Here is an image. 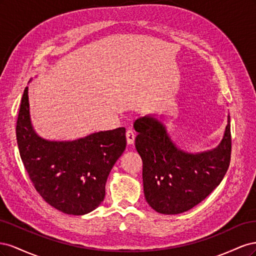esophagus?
<instances>
[{
    "label": "esophagus",
    "mask_w": 256,
    "mask_h": 256,
    "mask_svg": "<svg viewBox=\"0 0 256 256\" xmlns=\"http://www.w3.org/2000/svg\"><path fill=\"white\" fill-rule=\"evenodd\" d=\"M134 138H136V134L132 130H128L126 132V141H127V145H132L134 143Z\"/></svg>",
    "instance_id": "esophagus-1"
}]
</instances>
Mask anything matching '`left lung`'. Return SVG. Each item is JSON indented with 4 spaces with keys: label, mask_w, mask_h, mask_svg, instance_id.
<instances>
[{
    "label": "left lung",
    "mask_w": 256,
    "mask_h": 256,
    "mask_svg": "<svg viewBox=\"0 0 256 256\" xmlns=\"http://www.w3.org/2000/svg\"><path fill=\"white\" fill-rule=\"evenodd\" d=\"M164 115L148 114L134 122L136 148L143 161L146 202L159 214L189 210L212 193L226 175L230 160V124L212 150L190 152L170 136Z\"/></svg>",
    "instance_id": "8db88e82"
}]
</instances>
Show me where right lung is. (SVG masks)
Listing matches in <instances>:
<instances>
[{"label": "right lung", "instance_id": "1", "mask_svg": "<svg viewBox=\"0 0 256 256\" xmlns=\"http://www.w3.org/2000/svg\"><path fill=\"white\" fill-rule=\"evenodd\" d=\"M125 132L120 127L74 140L44 138L30 120L28 86L23 92L16 128L21 160L42 198L66 214H86L102 204L108 176L126 148Z\"/></svg>", "mask_w": 256, "mask_h": 256}]
</instances>
